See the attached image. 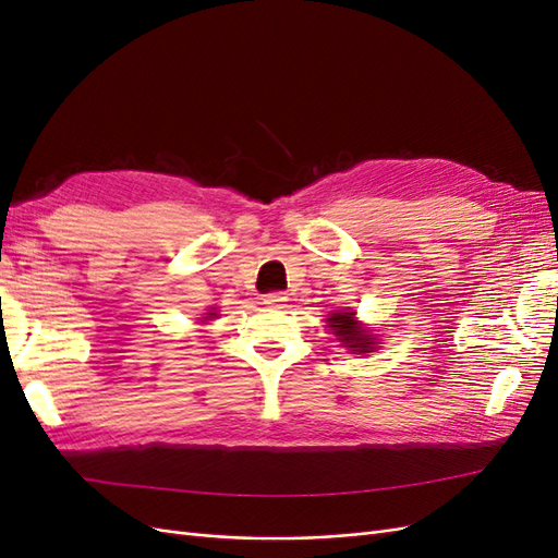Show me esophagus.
I'll return each mask as SVG.
<instances>
[{
	"instance_id": "1",
	"label": "esophagus",
	"mask_w": 558,
	"mask_h": 558,
	"mask_svg": "<svg viewBox=\"0 0 558 558\" xmlns=\"http://www.w3.org/2000/svg\"><path fill=\"white\" fill-rule=\"evenodd\" d=\"M286 300H289V298H286L283 293H267V295L263 298V302H265L267 307H283Z\"/></svg>"
}]
</instances>
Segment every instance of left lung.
<instances>
[{"instance_id":"1","label":"left lung","mask_w":558,"mask_h":558,"mask_svg":"<svg viewBox=\"0 0 558 558\" xmlns=\"http://www.w3.org/2000/svg\"><path fill=\"white\" fill-rule=\"evenodd\" d=\"M326 320H328V328L332 330V335L349 351L369 353L377 349V335H373L361 324V320L356 318V312H335Z\"/></svg>"}]
</instances>
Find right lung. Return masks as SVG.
Here are the masks:
<instances>
[{"instance_id":"add662e5","label":"right lung","mask_w":558,"mask_h":558,"mask_svg":"<svg viewBox=\"0 0 558 558\" xmlns=\"http://www.w3.org/2000/svg\"><path fill=\"white\" fill-rule=\"evenodd\" d=\"M214 316H216V314H214V312H209V316H205V318H214Z\"/></svg>"}]
</instances>
